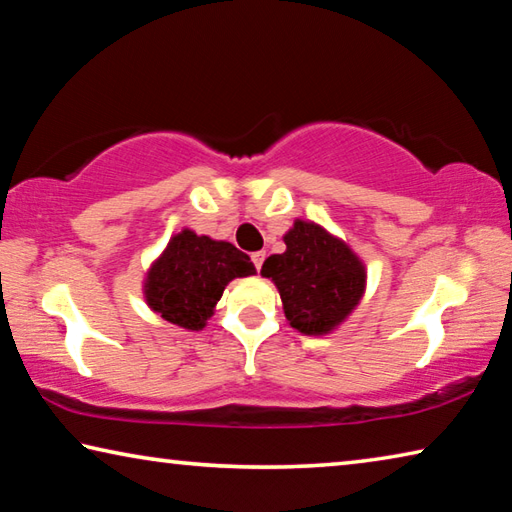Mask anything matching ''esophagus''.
I'll return each instance as SVG.
<instances>
[{
  "instance_id": "esophagus-1",
  "label": "esophagus",
  "mask_w": 512,
  "mask_h": 512,
  "mask_svg": "<svg viewBox=\"0 0 512 512\" xmlns=\"http://www.w3.org/2000/svg\"><path fill=\"white\" fill-rule=\"evenodd\" d=\"M264 259H266V253H264V250H257V253H253V262H255V268H257V271H262Z\"/></svg>"
}]
</instances>
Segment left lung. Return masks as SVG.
<instances>
[{
	"label": "left lung",
	"instance_id": "8db88e82",
	"mask_svg": "<svg viewBox=\"0 0 512 512\" xmlns=\"http://www.w3.org/2000/svg\"><path fill=\"white\" fill-rule=\"evenodd\" d=\"M282 239L287 250L268 257L259 273L277 287L284 316L296 332L332 334L366 293V264L316 221L296 219Z\"/></svg>",
	"mask_w": 512,
	"mask_h": 512
}]
</instances>
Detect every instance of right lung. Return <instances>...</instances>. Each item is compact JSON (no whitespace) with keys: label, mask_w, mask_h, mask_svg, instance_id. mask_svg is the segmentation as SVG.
<instances>
[{"label":"right lung","mask_w":512,"mask_h":512,"mask_svg":"<svg viewBox=\"0 0 512 512\" xmlns=\"http://www.w3.org/2000/svg\"><path fill=\"white\" fill-rule=\"evenodd\" d=\"M255 273L250 257L230 241L183 228L151 262L142 293L149 309L167 323L198 332L214 316L225 287Z\"/></svg>","instance_id":"right-lung-1"}]
</instances>
